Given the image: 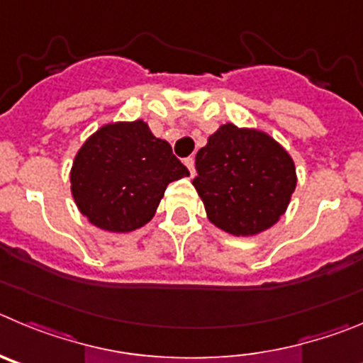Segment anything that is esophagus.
Returning <instances> with one entry per match:
<instances>
[{"instance_id": "obj_1", "label": "esophagus", "mask_w": 363, "mask_h": 363, "mask_svg": "<svg viewBox=\"0 0 363 363\" xmlns=\"http://www.w3.org/2000/svg\"><path fill=\"white\" fill-rule=\"evenodd\" d=\"M184 166H186V168H188L189 175H191V177H195V159L194 157L184 159Z\"/></svg>"}]
</instances>
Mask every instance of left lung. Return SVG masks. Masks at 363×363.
Masks as SVG:
<instances>
[{
	"mask_svg": "<svg viewBox=\"0 0 363 363\" xmlns=\"http://www.w3.org/2000/svg\"><path fill=\"white\" fill-rule=\"evenodd\" d=\"M194 186L211 224L235 237L269 230L296 188L293 157L269 133L218 126L195 157Z\"/></svg>",
	"mask_w": 363,
	"mask_h": 363,
	"instance_id": "obj_1",
	"label": "left lung"
}]
</instances>
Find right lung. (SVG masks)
I'll return each instance as SVG.
<instances>
[{
  "instance_id": "right-lung-1",
  "label": "right lung",
  "mask_w": 363,
  "mask_h": 363,
  "mask_svg": "<svg viewBox=\"0 0 363 363\" xmlns=\"http://www.w3.org/2000/svg\"><path fill=\"white\" fill-rule=\"evenodd\" d=\"M189 172L148 123L103 125L77 150L70 191L90 224L110 233H130L148 224L169 182Z\"/></svg>"
}]
</instances>
